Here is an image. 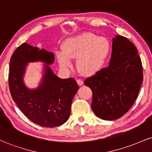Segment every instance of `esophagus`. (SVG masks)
Listing matches in <instances>:
<instances>
[{
  "label": "esophagus",
  "mask_w": 152,
  "mask_h": 152,
  "mask_svg": "<svg viewBox=\"0 0 152 152\" xmlns=\"http://www.w3.org/2000/svg\"><path fill=\"white\" fill-rule=\"evenodd\" d=\"M77 82L78 85H80V86H82L84 84L83 80H77Z\"/></svg>",
  "instance_id": "1"
}]
</instances>
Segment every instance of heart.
<instances>
[{
    "label": "heart",
    "mask_w": 152,
    "mask_h": 152,
    "mask_svg": "<svg viewBox=\"0 0 152 152\" xmlns=\"http://www.w3.org/2000/svg\"><path fill=\"white\" fill-rule=\"evenodd\" d=\"M110 52L107 39L91 32H85L67 39L63 44V50L56 52L60 66L69 69L71 59H76L78 70L86 75H92L102 70Z\"/></svg>",
    "instance_id": "obj_1"
}]
</instances>
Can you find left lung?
<instances>
[{
  "mask_svg": "<svg viewBox=\"0 0 152 152\" xmlns=\"http://www.w3.org/2000/svg\"><path fill=\"white\" fill-rule=\"evenodd\" d=\"M143 81L137 50L126 37L113 38L109 65L85 80L92 91L91 108L99 118L113 121L130 110Z\"/></svg>",
  "mask_w": 152,
  "mask_h": 152,
  "instance_id": "1",
  "label": "left lung"
}]
</instances>
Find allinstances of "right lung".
Listing matches in <instances>:
<instances>
[{
    "label": "right lung",
    "instance_id": "add662e5",
    "mask_svg": "<svg viewBox=\"0 0 152 152\" xmlns=\"http://www.w3.org/2000/svg\"><path fill=\"white\" fill-rule=\"evenodd\" d=\"M54 60L52 52L24 43L15 50L10 61L8 82L13 101L30 121L46 128L59 126L68 120L72 101L79 89L75 79H61L54 74L48 65ZM37 61L47 64L42 81L37 89H28L23 81L26 66Z\"/></svg>",
    "mask_w": 152,
    "mask_h": 152
}]
</instances>
